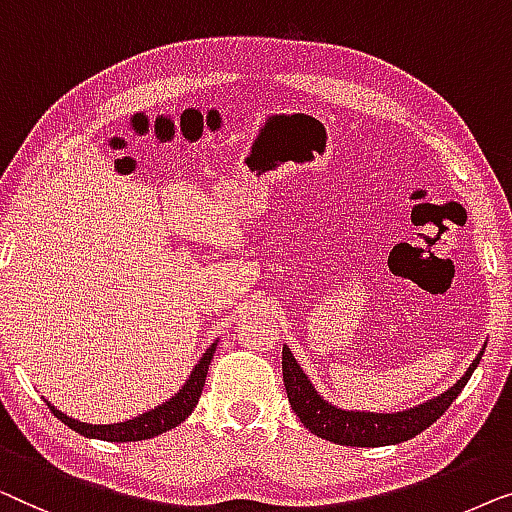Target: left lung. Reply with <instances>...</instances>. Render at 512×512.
<instances>
[{"instance_id":"obj_1","label":"left lung","mask_w":512,"mask_h":512,"mask_svg":"<svg viewBox=\"0 0 512 512\" xmlns=\"http://www.w3.org/2000/svg\"><path fill=\"white\" fill-rule=\"evenodd\" d=\"M485 345H482L478 357L473 359L469 369L455 385L434 399L417 403L413 408L397 410V413H371V410H348L334 406L315 390L311 378L306 376L287 345H283V383L292 410L311 434L338 445H350V448L397 445L410 441L420 431L431 427L450 408V403L459 397V392L469 383L475 366L480 364Z\"/></svg>"}]
</instances>
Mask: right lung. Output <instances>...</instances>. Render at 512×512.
<instances>
[{
  "instance_id": "right-lung-1",
  "label": "right lung",
  "mask_w": 512,
  "mask_h": 512,
  "mask_svg": "<svg viewBox=\"0 0 512 512\" xmlns=\"http://www.w3.org/2000/svg\"><path fill=\"white\" fill-rule=\"evenodd\" d=\"M215 348H218V341H213L211 345H208L206 352L201 355L199 362L194 364L190 376H187L183 387L174 394V397L162 401L160 406L146 410V413L132 417V420L113 422V424H90V422L74 420V417L62 413V410L53 406L48 399H43V401H46L50 413H53L57 420L64 422L69 429H74L76 434H81L85 438H97V441H109V443L146 441V438H155V436L164 434V431L178 427V424L185 422V417L192 413L194 406L199 403L201 390H204L208 364H211Z\"/></svg>"
}]
</instances>
